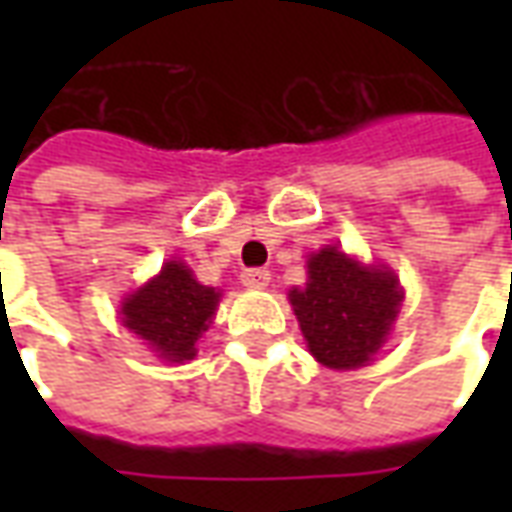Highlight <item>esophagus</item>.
Wrapping results in <instances>:
<instances>
[{"label": "esophagus", "instance_id": "34e87169", "mask_svg": "<svg viewBox=\"0 0 512 512\" xmlns=\"http://www.w3.org/2000/svg\"><path fill=\"white\" fill-rule=\"evenodd\" d=\"M241 282H244L246 288L260 290L271 282V274H268L266 268H246L244 274H241Z\"/></svg>", "mask_w": 512, "mask_h": 512}]
</instances>
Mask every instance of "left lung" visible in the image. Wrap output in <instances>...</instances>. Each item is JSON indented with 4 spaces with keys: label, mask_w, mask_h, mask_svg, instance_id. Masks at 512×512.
<instances>
[{
    "label": "left lung",
    "mask_w": 512,
    "mask_h": 512,
    "mask_svg": "<svg viewBox=\"0 0 512 512\" xmlns=\"http://www.w3.org/2000/svg\"><path fill=\"white\" fill-rule=\"evenodd\" d=\"M400 288L392 271L365 268L334 246L310 257V279L290 290L312 356L334 370L370 362L397 318Z\"/></svg>",
    "instance_id": "8db88e82"
}]
</instances>
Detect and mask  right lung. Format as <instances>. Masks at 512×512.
<instances>
[{
	"label": "right lung",
	"mask_w": 512,
	"mask_h": 512,
	"mask_svg": "<svg viewBox=\"0 0 512 512\" xmlns=\"http://www.w3.org/2000/svg\"><path fill=\"white\" fill-rule=\"evenodd\" d=\"M219 293L200 285L178 260L161 268L156 279L123 304V323L158 356L183 362L197 354V340L208 329Z\"/></svg>",
	"instance_id": "right-lung-1"
}]
</instances>
